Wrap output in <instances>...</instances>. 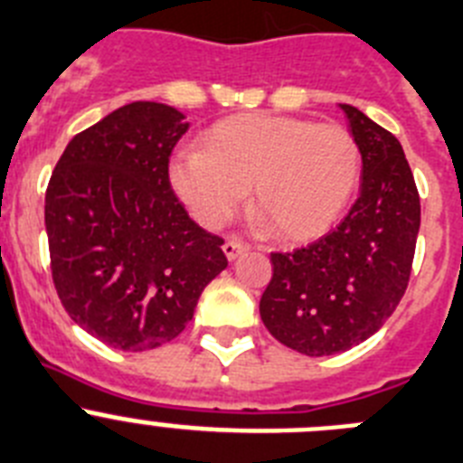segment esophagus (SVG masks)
<instances>
[{
	"label": "esophagus",
	"mask_w": 463,
	"mask_h": 463,
	"mask_svg": "<svg viewBox=\"0 0 463 463\" xmlns=\"http://www.w3.org/2000/svg\"><path fill=\"white\" fill-rule=\"evenodd\" d=\"M246 249H249V246H246L241 240H237V237H231V240L223 244V253H226L228 260H235V258H240L241 253H246Z\"/></svg>",
	"instance_id": "esophagus-1"
}]
</instances>
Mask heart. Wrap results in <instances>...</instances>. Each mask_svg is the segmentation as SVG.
<instances>
[{"label": "heart", "instance_id": "1", "mask_svg": "<svg viewBox=\"0 0 463 463\" xmlns=\"http://www.w3.org/2000/svg\"><path fill=\"white\" fill-rule=\"evenodd\" d=\"M361 171L352 134L295 116L241 114L217 123L201 150L171 164V184L192 217L222 228L251 187V207L274 235H324L347 207Z\"/></svg>", "mask_w": 463, "mask_h": 463}]
</instances>
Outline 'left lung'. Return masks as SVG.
Segmentation results:
<instances>
[{
  "label": "left lung",
  "instance_id": "8db88e82",
  "mask_svg": "<svg viewBox=\"0 0 463 463\" xmlns=\"http://www.w3.org/2000/svg\"><path fill=\"white\" fill-rule=\"evenodd\" d=\"M361 153V194L322 240L271 253L260 299L267 331L306 356H331L377 334L411 274L420 198L400 141L352 105H340Z\"/></svg>",
  "mask_w": 463,
  "mask_h": 463
}]
</instances>
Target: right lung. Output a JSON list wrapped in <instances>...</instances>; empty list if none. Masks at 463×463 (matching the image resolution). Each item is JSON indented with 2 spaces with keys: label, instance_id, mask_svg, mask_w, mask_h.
Returning a JSON list of instances; mask_svg holds the SVG:
<instances>
[{
  "label": "right lung",
  "instance_id": "add662e5",
  "mask_svg": "<svg viewBox=\"0 0 463 463\" xmlns=\"http://www.w3.org/2000/svg\"><path fill=\"white\" fill-rule=\"evenodd\" d=\"M184 114L132 102L72 137L45 194L52 279L86 334L123 352L178 338L228 267L168 183Z\"/></svg>",
  "mask_w": 463,
  "mask_h": 463
}]
</instances>
